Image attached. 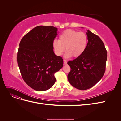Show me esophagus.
<instances>
[{"mask_svg":"<svg viewBox=\"0 0 121 121\" xmlns=\"http://www.w3.org/2000/svg\"><path fill=\"white\" fill-rule=\"evenodd\" d=\"M67 64V61L65 60H64V65H66Z\"/></svg>","mask_w":121,"mask_h":121,"instance_id":"obj_1","label":"esophagus"}]
</instances>
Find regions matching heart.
I'll use <instances>...</instances> for the list:
<instances>
[{"mask_svg": "<svg viewBox=\"0 0 121 121\" xmlns=\"http://www.w3.org/2000/svg\"><path fill=\"white\" fill-rule=\"evenodd\" d=\"M87 41V36L85 33L68 29L60 35L59 40H54L52 46L55 53L58 56H61L66 48L67 52L65 56L70 57L72 56L77 57L84 52Z\"/></svg>", "mask_w": 121, "mask_h": 121, "instance_id": "1", "label": "heart"}]
</instances>
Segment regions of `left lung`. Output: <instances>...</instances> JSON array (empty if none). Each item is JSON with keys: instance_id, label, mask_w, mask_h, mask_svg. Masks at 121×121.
Listing matches in <instances>:
<instances>
[{"instance_id": "obj_1", "label": "left lung", "mask_w": 121, "mask_h": 121, "mask_svg": "<svg viewBox=\"0 0 121 121\" xmlns=\"http://www.w3.org/2000/svg\"><path fill=\"white\" fill-rule=\"evenodd\" d=\"M88 41L84 52L68 64L71 71L69 82L76 88L84 90L92 87L103 77L105 71L107 52L98 36L88 30Z\"/></svg>"}]
</instances>
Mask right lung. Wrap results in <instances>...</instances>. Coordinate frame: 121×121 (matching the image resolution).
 <instances>
[{
    "label": "right lung",
    "instance_id": "1",
    "mask_svg": "<svg viewBox=\"0 0 121 121\" xmlns=\"http://www.w3.org/2000/svg\"><path fill=\"white\" fill-rule=\"evenodd\" d=\"M57 31L53 26H39L26 34L20 43L17 59L22 77L36 91L52 88L56 81L54 74L63 66V58L53 50Z\"/></svg>",
    "mask_w": 121,
    "mask_h": 121
}]
</instances>
